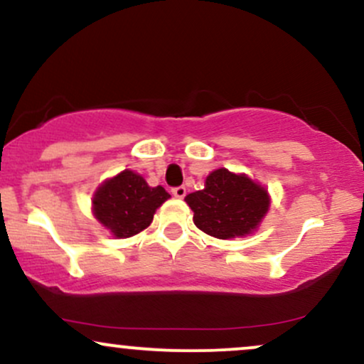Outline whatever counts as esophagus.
<instances>
[{"label":"esophagus","instance_id":"esophagus-1","mask_svg":"<svg viewBox=\"0 0 364 364\" xmlns=\"http://www.w3.org/2000/svg\"><path fill=\"white\" fill-rule=\"evenodd\" d=\"M173 195L176 196V198H185V195H186V188H185V186L173 188Z\"/></svg>","mask_w":364,"mask_h":364}]
</instances>
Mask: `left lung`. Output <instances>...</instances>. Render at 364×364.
I'll list each match as a JSON object with an SVG mask.
<instances>
[{"label": "left lung", "mask_w": 364, "mask_h": 364, "mask_svg": "<svg viewBox=\"0 0 364 364\" xmlns=\"http://www.w3.org/2000/svg\"><path fill=\"white\" fill-rule=\"evenodd\" d=\"M193 210V223L200 231L219 240L253 235L270 208L265 186L246 174L220 168L212 171L203 190L185 196Z\"/></svg>", "instance_id": "left-lung-1"}]
</instances>
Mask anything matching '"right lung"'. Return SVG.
<instances>
[{
  "mask_svg": "<svg viewBox=\"0 0 364 364\" xmlns=\"http://www.w3.org/2000/svg\"><path fill=\"white\" fill-rule=\"evenodd\" d=\"M171 195L162 186H149L144 176L124 169L99 185L92 196V214L118 240L147 229L154 214Z\"/></svg>",
  "mask_w": 364,
  "mask_h": 364,
  "instance_id": "add662e5",
  "label": "right lung"
}]
</instances>
